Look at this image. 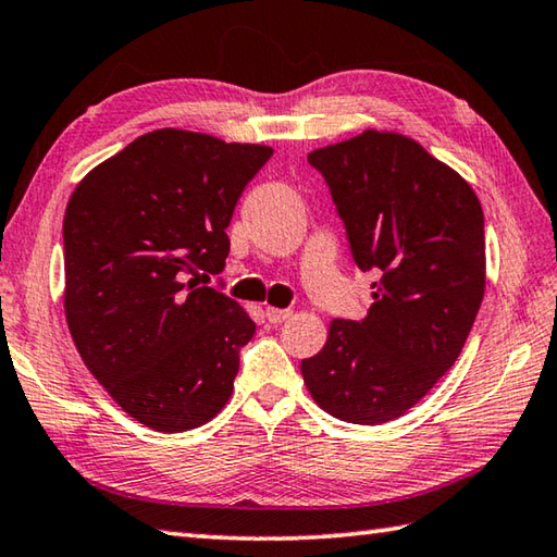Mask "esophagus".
Returning a JSON list of instances; mask_svg holds the SVG:
<instances>
[{
	"instance_id": "34e87169",
	"label": "esophagus",
	"mask_w": 557,
	"mask_h": 557,
	"mask_svg": "<svg viewBox=\"0 0 557 557\" xmlns=\"http://www.w3.org/2000/svg\"><path fill=\"white\" fill-rule=\"evenodd\" d=\"M265 317L270 323H282L292 317V309H275V307H268L265 309Z\"/></svg>"
}]
</instances>
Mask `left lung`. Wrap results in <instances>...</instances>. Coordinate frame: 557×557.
Instances as JSON below:
<instances>
[{"label": "left lung", "instance_id": "1", "mask_svg": "<svg viewBox=\"0 0 557 557\" xmlns=\"http://www.w3.org/2000/svg\"><path fill=\"white\" fill-rule=\"evenodd\" d=\"M350 258L377 272L368 317L333 319L301 360L331 417L375 426L409 411L453 368L484 295V216L472 187L417 140L366 131L313 150Z\"/></svg>", "mask_w": 557, "mask_h": 557}]
</instances>
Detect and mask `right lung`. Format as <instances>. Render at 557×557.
Listing matches in <instances>:
<instances>
[{
  "instance_id": "1",
  "label": "right lung",
  "mask_w": 557,
  "mask_h": 557,
  "mask_svg": "<svg viewBox=\"0 0 557 557\" xmlns=\"http://www.w3.org/2000/svg\"><path fill=\"white\" fill-rule=\"evenodd\" d=\"M270 156L160 128L97 165L67 201L70 333L99 384L150 429H197L234 392L256 323L199 277L224 270L231 216Z\"/></svg>"
}]
</instances>
